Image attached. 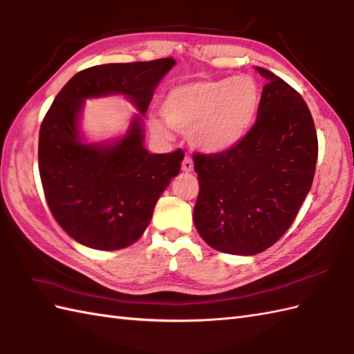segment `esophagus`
I'll return each instance as SVG.
<instances>
[{
  "instance_id": "obj_1",
  "label": "esophagus",
  "mask_w": 354,
  "mask_h": 354,
  "mask_svg": "<svg viewBox=\"0 0 354 354\" xmlns=\"http://www.w3.org/2000/svg\"><path fill=\"white\" fill-rule=\"evenodd\" d=\"M193 160L190 157H185L183 161V170L184 171H192L193 170Z\"/></svg>"
}]
</instances>
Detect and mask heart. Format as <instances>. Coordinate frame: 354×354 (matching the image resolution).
<instances>
[{
	"label": "heart",
	"instance_id": "obj_1",
	"mask_svg": "<svg viewBox=\"0 0 354 354\" xmlns=\"http://www.w3.org/2000/svg\"><path fill=\"white\" fill-rule=\"evenodd\" d=\"M258 81L243 75L202 80L176 86L164 96L162 120L147 119L151 131L170 138L171 129L188 133L190 143L205 153H221L240 145L249 134L261 104Z\"/></svg>",
	"mask_w": 354,
	"mask_h": 354
}]
</instances>
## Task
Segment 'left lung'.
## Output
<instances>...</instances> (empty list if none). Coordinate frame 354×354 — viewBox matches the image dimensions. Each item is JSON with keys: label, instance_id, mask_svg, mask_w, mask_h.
<instances>
[{"label": "left lung", "instance_id": "left-lung-1", "mask_svg": "<svg viewBox=\"0 0 354 354\" xmlns=\"http://www.w3.org/2000/svg\"><path fill=\"white\" fill-rule=\"evenodd\" d=\"M258 119L240 145L221 153H194L199 196L193 220L212 249L257 254L273 245L310 190L318 138L299 92L267 69Z\"/></svg>", "mask_w": 354, "mask_h": 354}]
</instances>
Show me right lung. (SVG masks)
<instances>
[{"label": "right lung", "instance_id": "obj_1", "mask_svg": "<svg viewBox=\"0 0 354 354\" xmlns=\"http://www.w3.org/2000/svg\"><path fill=\"white\" fill-rule=\"evenodd\" d=\"M174 59L97 64L73 75L55 96L39 133V174L48 207L77 243L118 250L149 225L161 193L180 170L184 152L149 153L140 113ZM123 94L140 113L118 142H82L77 119L84 100Z\"/></svg>", "mask_w": 354, "mask_h": 354}]
</instances>
